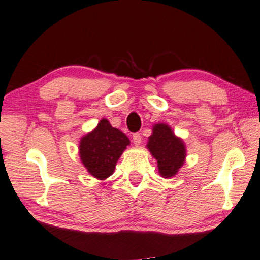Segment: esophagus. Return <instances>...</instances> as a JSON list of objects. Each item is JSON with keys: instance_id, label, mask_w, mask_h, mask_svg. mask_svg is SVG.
Listing matches in <instances>:
<instances>
[{"instance_id": "1", "label": "esophagus", "mask_w": 260, "mask_h": 260, "mask_svg": "<svg viewBox=\"0 0 260 260\" xmlns=\"http://www.w3.org/2000/svg\"><path fill=\"white\" fill-rule=\"evenodd\" d=\"M141 135H140V133H134L133 134V142H134V145L135 146H139L141 143Z\"/></svg>"}]
</instances>
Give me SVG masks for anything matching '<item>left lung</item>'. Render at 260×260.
Segmentation results:
<instances>
[{
    "mask_svg": "<svg viewBox=\"0 0 260 260\" xmlns=\"http://www.w3.org/2000/svg\"><path fill=\"white\" fill-rule=\"evenodd\" d=\"M147 149L157 161L158 174L165 179L175 176L187 157L185 143L176 137L172 127L167 123L153 125L152 135L148 138Z\"/></svg>",
    "mask_w": 260,
    "mask_h": 260,
    "instance_id": "obj_1",
    "label": "left lung"
}]
</instances>
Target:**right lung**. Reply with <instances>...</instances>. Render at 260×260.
I'll use <instances>...</instances> for the list:
<instances>
[{
  "label": "right lung",
  "instance_id": "right-lung-1",
  "mask_svg": "<svg viewBox=\"0 0 260 260\" xmlns=\"http://www.w3.org/2000/svg\"><path fill=\"white\" fill-rule=\"evenodd\" d=\"M129 143L125 133L103 118L94 129L80 139V161L93 177L106 180L114 173L118 160Z\"/></svg>",
  "mask_w": 260,
  "mask_h": 260
}]
</instances>
